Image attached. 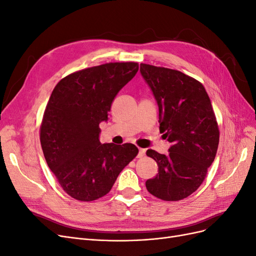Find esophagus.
<instances>
[{"mask_svg":"<svg viewBox=\"0 0 256 256\" xmlns=\"http://www.w3.org/2000/svg\"><path fill=\"white\" fill-rule=\"evenodd\" d=\"M145 154V150H143V148H138V158H142L143 156Z\"/></svg>","mask_w":256,"mask_h":256,"instance_id":"1","label":"esophagus"}]
</instances>
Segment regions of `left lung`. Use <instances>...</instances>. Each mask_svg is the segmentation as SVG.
Segmentation results:
<instances>
[{"mask_svg": "<svg viewBox=\"0 0 256 256\" xmlns=\"http://www.w3.org/2000/svg\"><path fill=\"white\" fill-rule=\"evenodd\" d=\"M140 72L159 108L160 132L171 143L168 154L148 150L158 174L146 180L150 194L180 200L205 180L219 144V128L202 83L178 70L141 64Z\"/></svg>", "mask_w": 256, "mask_h": 256, "instance_id": "8db88e82", "label": "left lung"}]
</instances>
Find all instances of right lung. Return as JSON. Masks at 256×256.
<instances>
[{
    "label": "right lung",
    "instance_id": "right-lung-1",
    "mask_svg": "<svg viewBox=\"0 0 256 256\" xmlns=\"http://www.w3.org/2000/svg\"><path fill=\"white\" fill-rule=\"evenodd\" d=\"M138 70L134 62L108 63L69 74L54 88L40 143L48 166L72 198L90 202L106 196L138 154L134 144L99 141V124L108 120L115 96Z\"/></svg>",
    "mask_w": 256,
    "mask_h": 256
}]
</instances>
